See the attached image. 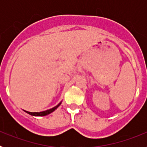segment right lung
<instances>
[{
  "instance_id": "1",
  "label": "right lung",
  "mask_w": 147,
  "mask_h": 147,
  "mask_svg": "<svg viewBox=\"0 0 147 147\" xmlns=\"http://www.w3.org/2000/svg\"><path fill=\"white\" fill-rule=\"evenodd\" d=\"M61 105V102L59 104H58L57 106H55L54 107H53V108L51 109H49V110H45V111H42V112H39V113H32V112H28V111H26V110H24L26 113H28L29 115H33V116H45V115H49V114L51 113L52 112H54V110H56V109L58 107H59V105Z\"/></svg>"
}]
</instances>
